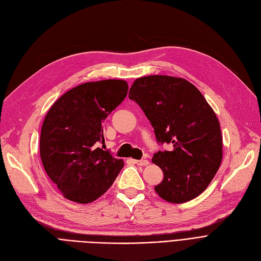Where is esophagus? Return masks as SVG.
<instances>
[{
  "mask_svg": "<svg viewBox=\"0 0 261 261\" xmlns=\"http://www.w3.org/2000/svg\"><path fill=\"white\" fill-rule=\"evenodd\" d=\"M134 163H135L136 165H138V166H147V165H149V161H148L147 159H140V160H134Z\"/></svg>",
  "mask_w": 261,
  "mask_h": 261,
  "instance_id": "esophagus-1",
  "label": "esophagus"
}]
</instances>
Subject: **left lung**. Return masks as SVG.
<instances>
[{
    "mask_svg": "<svg viewBox=\"0 0 261 261\" xmlns=\"http://www.w3.org/2000/svg\"><path fill=\"white\" fill-rule=\"evenodd\" d=\"M128 97L149 119L157 142L172 144L152 163L164 171L154 187L161 199L185 203L199 196L213 180L223 158L217 116L200 91L186 79L147 75L134 81Z\"/></svg>",
    "mask_w": 261,
    "mask_h": 261,
    "instance_id": "obj_1",
    "label": "left lung"
}]
</instances>
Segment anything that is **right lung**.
<instances>
[{"instance_id":"right-lung-1","label":"right lung","mask_w":261,"mask_h":261,"mask_svg":"<svg viewBox=\"0 0 261 261\" xmlns=\"http://www.w3.org/2000/svg\"><path fill=\"white\" fill-rule=\"evenodd\" d=\"M124 80L80 84L62 94L44 119L40 132L41 163L66 199L87 204L113 185L124 167L98 144L104 142L102 123L127 95Z\"/></svg>"}]
</instances>
